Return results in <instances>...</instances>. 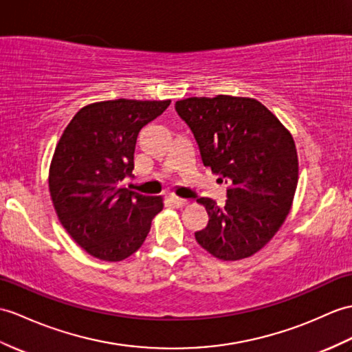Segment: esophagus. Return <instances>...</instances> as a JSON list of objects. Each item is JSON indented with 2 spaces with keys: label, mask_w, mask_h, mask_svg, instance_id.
I'll use <instances>...</instances> for the list:
<instances>
[{
  "label": "esophagus",
  "mask_w": 352,
  "mask_h": 352,
  "mask_svg": "<svg viewBox=\"0 0 352 352\" xmlns=\"http://www.w3.org/2000/svg\"><path fill=\"white\" fill-rule=\"evenodd\" d=\"M170 202H173L177 208H182V207H184V206H187V204H189V202H187V199L178 198V196H170Z\"/></svg>",
  "instance_id": "1"
}]
</instances>
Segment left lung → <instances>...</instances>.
I'll use <instances>...</instances> for the list:
<instances>
[{"instance_id": "8db88e82", "label": "left lung", "mask_w": 352, "mask_h": 352, "mask_svg": "<svg viewBox=\"0 0 352 352\" xmlns=\"http://www.w3.org/2000/svg\"><path fill=\"white\" fill-rule=\"evenodd\" d=\"M175 111L190 127L204 165L230 183L223 207L196 199L210 217L195 232L196 241L223 261L252 256L279 231L292 206L298 157L291 133L249 97H190L178 100Z\"/></svg>"}]
</instances>
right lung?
Here are the masks:
<instances>
[{
  "instance_id": "right-lung-1",
  "label": "right lung",
  "mask_w": 352,
  "mask_h": 352,
  "mask_svg": "<svg viewBox=\"0 0 352 352\" xmlns=\"http://www.w3.org/2000/svg\"><path fill=\"white\" fill-rule=\"evenodd\" d=\"M170 100H106L85 106L65 127L49 169V192L61 225L89 255L109 263L142 246L162 196L129 190L139 130Z\"/></svg>"
}]
</instances>
